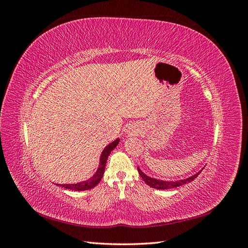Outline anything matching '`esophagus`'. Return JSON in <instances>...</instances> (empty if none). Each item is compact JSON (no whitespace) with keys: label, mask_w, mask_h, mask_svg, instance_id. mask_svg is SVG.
Returning a JSON list of instances; mask_svg holds the SVG:
<instances>
[{"label":"esophagus","mask_w":248,"mask_h":248,"mask_svg":"<svg viewBox=\"0 0 248 248\" xmlns=\"http://www.w3.org/2000/svg\"><path fill=\"white\" fill-rule=\"evenodd\" d=\"M138 132H139V131H138L137 129H133V128H129L128 130L126 131L127 136H136V134H137Z\"/></svg>","instance_id":"34e87169"}]
</instances>
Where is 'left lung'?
I'll return each mask as SVG.
<instances>
[{
    "label": "left lung",
    "mask_w": 248,
    "mask_h": 248,
    "mask_svg": "<svg viewBox=\"0 0 248 248\" xmlns=\"http://www.w3.org/2000/svg\"><path fill=\"white\" fill-rule=\"evenodd\" d=\"M204 169V168H202ZM201 170H199L197 174H194L188 178H185V179H180V180H174V181H167V180H160V179H156V178H153V177H150L148 175H146L144 171H142L139 167H138V170H139V174L140 175L141 179L144 180L145 183L147 185H149L150 187H152V188H155V189H161V190H164V189H170V188H176V187H179V186H182L186 183H189L191 181H193L194 179H196L200 174H201Z\"/></svg>",
    "instance_id": "obj_1"
}]
</instances>
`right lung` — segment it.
<instances>
[{"instance_id": "obj_1", "label": "right lung", "mask_w": 248, "mask_h": 248, "mask_svg": "<svg viewBox=\"0 0 248 248\" xmlns=\"http://www.w3.org/2000/svg\"><path fill=\"white\" fill-rule=\"evenodd\" d=\"M120 142V139H116L114 141L109 142V144L103 149V151L101 152L100 158H99V166L97 170L95 171V174L85 181H80L78 183H73V184H56L57 186H61L64 187L66 189L69 190H74V191H84L88 189H92L94 187L100 182V180L102 179V176L104 174V170H106V164L107 160L108 158V155L110 152L114 150L118 144Z\"/></svg>"}]
</instances>
